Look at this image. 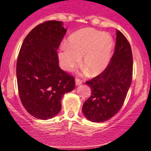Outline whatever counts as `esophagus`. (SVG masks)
Segmentation results:
<instances>
[{
    "mask_svg": "<svg viewBox=\"0 0 151 151\" xmlns=\"http://www.w3.org/2000/svg\"><path fill=\"white\" fill-rule=\"evenodd\" d=\"M82 84V81L79 78H76V85L78 86V85H81Z\"/></svg>",
    "mask_w": 151,
    "mask_h": 151,
    "instance_id": "esophagus-1",
    "label": "esophagus"
}]
</instances>
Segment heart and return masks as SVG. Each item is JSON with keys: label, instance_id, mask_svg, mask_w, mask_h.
Here are the masks:
<instances>
[{"label": "heart", "instance_id": "b5f03b06", "mask_svg": "<svg viewBox=\"0 0 151 151\" xmlns=\"http://www.w3.org/2000/svg\"><path fill=\"white\" fill-rule=\"evenodd\" d=\"M113 48L114 41L109 33L85 28L68 38L67 47L60 52V61L64 70L70 71L78 66L82 57V66L91 76H97L110 63Z\"/></svg>", "mask_w": 151, "mask_h": 151}]
</instances>
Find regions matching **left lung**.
Segmentation results:
<instances>
[{
	"label": "left lung",
	"mask_w": 151,
	"mask_h": 151,
	"mask_svg": "<svg viewBox=\"0 0 151 151\" xmlns=\"http://www.w3.org/2000/svg\"><path fill=\"white\" fill-rule=\"evenodd\" d=\"M116 43L110 62L104 71L86 82L91 95L82 106L85 117L103 122L115 116L122 108L132 79V52L127 38L116 31Z\"/></svg>",
	"instance_id": "obj_1"
}]
</instances>
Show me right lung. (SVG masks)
Listing matches in <instances>:
<instances>
[{
    "mask_svg": "<svg viewBox=\"0 0 151 151\" xmlns=\"http://www.w3.org/2000/svg\"><path fill=\"white\" fill-rule=\"evenodd\" d=\"M66 32L60 21L42 22L27 35L19 53V95L26 111L39 119L58 114L63 96L76 87L74 77L58 65L57 50Z\"/></svg>",
    "mask_w": 151,
    "mask_h": 151,
    "instance_id": "1",
    "label": "right lung"
}]
</instances>
